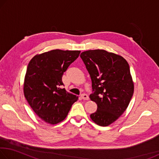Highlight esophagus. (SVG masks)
I'll list each match as a JSON object with an SVG mask.
<instances>
[{
  "label": "esophagus",
  "instance_id": "esophagus-1",
  "mask_svg": "<svg viewBox=\"0 0 159 159\" xmlns=\"http://www.w3.org/2000/svg\"><path fill=\"white\" fill-rule=\"evenodd\" d=\"M80 97H81V98L83 100H88V99H89V98H88V95H86V94H82Z\"/></svg>",
  "mask_w": 159,
  "mask_h": 159
}]
</instances>
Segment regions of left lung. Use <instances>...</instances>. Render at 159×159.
<instances>
[{
	"instance_id": "left-lung-1",
	"label": "left lung",
	"mask_w": 159,
	"mask_h": 159,
	"mask_svg": "<svg viewBox=\"0 0 159 159\" xmlns=\"http://www.w3.org/2000/svg\"><path fill=\"white\" fill-rule=\"evenodd\" d=\"M80 57L92 80L90 98L98 105L90 118L98 125L108 126L124 113L133 95L130 66L122 56L104 50L84 51Z\"/></svg>"
}]
</instances>
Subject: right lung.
Instances as JSON below:
<instances>
[{
	"mask_svg": "<svg viewBox=\"0 0 159 159\" xmlns=\"http://www.w3.org/2000/svg\"><path fill=\"white\" fill-rule=\"evenodd\" d=\"M80 50H52L38 54L28 64L24 95L34 111L43 120L55 125L65 119L79 97L61 87L63 74L79 57Z\"/></svg>",
	"mask_w": 159,
	"mask_h": 159,
	"instance_id": "right-lung-1",
	"label": "right lung"
}]
</instances>
